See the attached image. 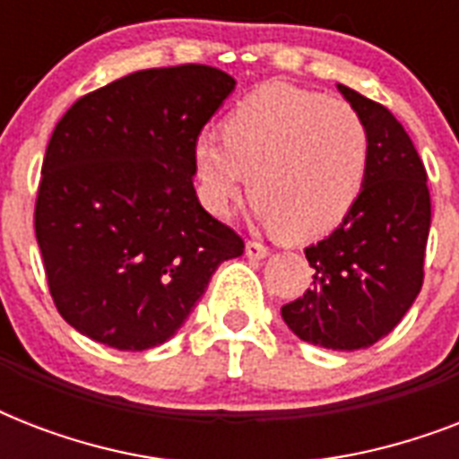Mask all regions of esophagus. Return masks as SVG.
Segmentation results:
<instances>
[{"instance_id":"obj_1","label":"esophagus","mask_w":459,"mask_h":459,"mask_svg":"<svg viewBox=\"0 0 459 459\" xmlns=\"http://www.w3.org/2000/svg\"><path fill=\"white\" fill-rule=\"evenodd\" d=\"M245 255H247L250 259H264L266 255H269V247L257 243V240H250V243L245 245Z\"/></svg>"}]
</instances>
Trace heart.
I'll return each mask as SVG.
<instances>
[{
	"instance_id": "b5f03b06",
	"label": "heart",
	"mask_w": 459,
	"mask_h": 459,
	"mask_svg": "<svg viewBox=\"0 0 459 459\" xmlns=\"http://www.w3.org/2000/svg\"><path fill=\"white\" fill-rule=\"evenodd\" d=\"M369 161L364 118L342 100L266 85L230 111L223 135L202 131L193 164L202 204L226 216L252 186L255 216L290 240H312L348 216Z\"/></svg>"
}]
</instances>
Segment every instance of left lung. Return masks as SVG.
Masks as SVG:
<instances>
[{"mask_svg": "<svg viewBox=\"0 0 459 459\" xmlns=\"http://www.w3.org/2000/svg\"><path fill=\"white\" fill-rule=\"evenodd\" d=\"M369 131L367 178L341 226L307 247L312 288L281 307L300 341L326 350L369 348L417 300L431 226L427 171L398 118L335 85Z\"/></svg>", "mask_w": 459, "mask_h": 459, "instance_id": "1", "label": "left lung"}]
</instances>
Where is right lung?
Wrapping results in <instances>:
<instances>
[{"label": "right lung", "mask_w": 459, "mask_h": 459, "mask_svg": "<svg viewBox=\"0 0 459 459\" xmlns=\"http://www.w3.org/2000/svg\"><path fill=\"white\" fill-rule=\"evenodd\" d=\"M236 81L183 64L81 97L42 161L35 236L59 314L117 350L157 348L243 240L195 193L193 145Z\"/></svg>", "instance_id": "right-lung-1"}]
</instances>
